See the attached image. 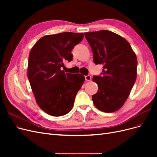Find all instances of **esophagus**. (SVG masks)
<instances>
[{
	"label": "esophagus",
	"mask_w": 157,
	"mask_h": 157,
	"mask_svg": "<svg viewBox=\"0 0 157 157\" xmlns=\"http://www.w3.org/2000/svg\"><path fill=\"white\" fill-rule=\"evenodd\" d=\"M85 80H88V81H89V80H91V75H88L86 76H85Z\"/></svg>",
	"instance_id": "obj_1"
}]
</instances>
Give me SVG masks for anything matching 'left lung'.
<instances>
[{"mask_svg":"<svg viewBox=\"0 0 157 157\" xmlns=\"http://www.w3.org/2000/svg\"><path fill=\"white\" fill-rule=\"evenodd\" d=\"M94 62L103 65L101 76H94L98 90L92 100L100 111L112 113L126 101L137 77L136 54L125 39L107 30L85 33Z\"/></svg>","mask_w":157,"mask_h":157,"instance_id":"obj_1","label":"left lung"}]
</instances>
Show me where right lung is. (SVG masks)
I'll return each mask as SVG.
<instances>
[{"label":"right lung","mask_w":157,"mask_h":157,"mask_svg":"<svg viewBox=\"0 0 157 157\" xmlns=\"http://www.w3.org/2000/svg\"><path fill=\"white\" fill-rule=\"evenodd\" d=\"M83 33L64 32L42 37L32 48L27 76L38 105L54 117L67 114L84 82L81 74L66 73L65 61L73 59L71 51L83 39Z\"/></svg>","instance_id":"obj_1"}]
</instances>
